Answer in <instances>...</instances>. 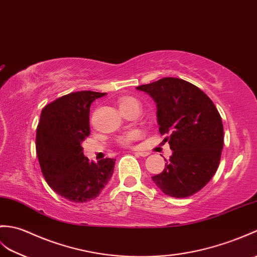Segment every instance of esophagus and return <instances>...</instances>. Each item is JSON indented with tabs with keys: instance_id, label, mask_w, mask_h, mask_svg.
<instances>
[{
	"instance_id": "esophagus-1",
	"label": "esophagus",
	"mask_w": 257,
	"mask_h": 257,
	"mask_svg": "<svg viewBox=\"0 0 257 257\" xmlns=\"http://www.w3.org/2000/svg\"><path fill=\"white\" fill-rule=\"evenodd\" d=\"M135 154L136 156H138V157H148L149 156V153L148 152H140V151H138V152H135Z\"/></svg>"
}]
</instances>
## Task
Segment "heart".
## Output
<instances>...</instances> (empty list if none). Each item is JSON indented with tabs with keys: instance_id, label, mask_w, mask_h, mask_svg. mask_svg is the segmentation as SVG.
I'll list each match as a JSON object with an SVG mask.
<instances>
[{
	"instance_id": "b5f03b06",
	"label": "heart",
	"mask_w": 257,
	"mask_h": 257,
	"mask_svg": "<svg viewBox=\"0 0 257 257\" xmlns=\"http://www.w3.org/2000/svg\"><path fill=\"white\" fill-rule=\"evenodd\" d=\"M131 103H138V101H137V99L134 97H122L119 99V107H123V106L129 105ZM140 136H141V134L138 130L130 131V133L119 137L118 143L122 147H130L136 140H138L140 138Z\"/></svg>"
}]
</instances>
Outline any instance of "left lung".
Listing matches in <instances>:
<instances>
[{"mask_svg":"<svg viewBox=\"0 0 257 257\" xmlns=\"http://www.w3.org/2000/svg\"><path fill=\"white\" fill-rule=\"evenodd\" d=\"M157 103L159 131L168 135L173 154L152 180L165 195L186 198L216 173L223 148V124L212 100L200 88L177 77L137 87Z\"/></svg>","mask_w":257,"mask_h":257,"instance_id":"obj_1","label":"left lung"}]
</instances>
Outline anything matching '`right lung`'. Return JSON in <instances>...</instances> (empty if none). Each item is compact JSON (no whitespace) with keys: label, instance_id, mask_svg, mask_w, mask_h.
I'll return each mask as SVG.
<instances>
[{"label":"right lung","instance_id":"obj_1","mask_svg":"<svg viewBox=\"0 0 257 257\" xmlns=\"http://www.w3.org/2000/svg\"><path fill=\"white\" fill-rule=\"evenodd\" d=\"M106 93L74 92L44 107L36 134V152L48 185L63 198H96L112 175L115 159L89 162L81 143L89 136V107Z\"/></svg>","mask_w":257,"mask_h":257}]
</instances>
